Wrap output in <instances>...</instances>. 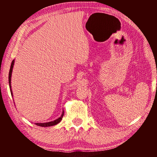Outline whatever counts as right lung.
Returning a JSON list of instances; mask_svg holds the SVG:
<instances>
[{
    "label": "right lung",
    "instance_id": "right-lung-1",
    "mask_svg": "<svg viewBox=\"0 0 157 157\" xmlns=\"http://www.w3.org/2000/svg\"><path fill=\"white\" fill-rule=\"evenodd\" d=\"M15 63V60H13L11 65H10V68L9 71V74H8V83H9V87H10V93H11V95L13 96V91L11 89V76H12V72H13V66ZM64 114V111L63 110V112H62L61 117L59 118H58L57 119L54 120L53 121H49V122H46V123H36V125L39 126H42V127H48V126H52L54 125H56L59 123L60 121L62 120V118L63 117Z\"/></svg>",
    "mask_w": 157,
    "mask_h": 157
}]
</instances>
